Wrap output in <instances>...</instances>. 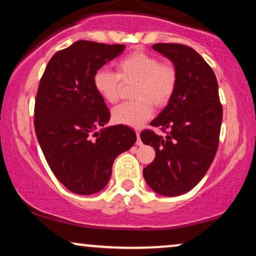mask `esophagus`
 I'll return each instance as SVG.
<instances>
[{
    "instance_id": "34e87169",
    "label": "esophagus",
    "mask_w": 256,
    "mask_h": 256,
    "mask_svg": "<svg viewBox=\"0 0 256 256\" xmlns=\"http://www.w3.org/2000/svg\"><path fill=\"white\" fill-rule=\"evenodd\" d=\"M136 134H137V142H136V144H137V146H142V140H140V131H136Z\"/></svg>"
}]
</instances>
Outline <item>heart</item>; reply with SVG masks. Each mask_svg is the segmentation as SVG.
<instances>
[{
  "label": "heart",
  "mask_w": 256,
  "mask_h": 256,
  "mask_svg": "<svg viewBox=\"0 0 256 256\" xmlns=\"http://www.w3.org/2000/svg\"><path fill=\"white\" fill-rule=\"evenodd\" d=\"M114 66L116 73L101 67L92 77L95 90L112 104L120 98L122 84L134 83L130 90L134 100L112 110L114 122L138 128L152 116V104L162 108L171 101L178 82L177 70L172 64L158 61L146 52L134 50L116 60Z\"/></svg>",
  "instance_id": "1"
}]
</instances>
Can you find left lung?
Wrapping results in <instances>:
<instances>
[{"instance_id": "left-lung-1", "label": "left lung", "mask_w": 256, "mask_h": 256, "mask_svg": "<svg viewBox=\"0 0 256 256\" xmlns=\"http://www.w3.org/2000/svg\"><path fill=\"white\" fill-rule=\"evenodd\" d=\"M152 49L174 64L178 82L166 108L140 140L155 149V158L143 170L146 184L155 192L177 196L192 190L212 165L219 146L222 106L212 67L190 46L156 43Z\"/></svg>"}]
</instances>
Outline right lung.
Masks as SVG:
<instances>
[{
  "mask_svg": "<svg viewBox=\"0 0 256 256\" xmlns=\"http://www.w3.org/2000/svg\"><path fill=\"white\" fill-rule=\"evenodd\" d=\"M122 44L78 40L52 55L38 85L34 131L54 176L70 192L91 195L107 185L114 160L137 137L110 122L92 84L94 73L124 52Z\"/></svg>",
  "mask_w": 256,
  "mask_h": 256,
  "instance_id": "1",
  "label": "right lung"
}]
</instances>
